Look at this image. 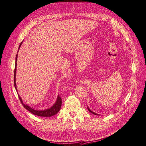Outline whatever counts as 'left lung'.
<instances>
[{"instance_id": "left-lung-1", "label": "left lung", "mask_w": 146, "mask_h": 146, "mask_svg": "<svg viewBox=\"0 0 146 146\" xmlns=\"http://www.w3.org/2000/svg\"><path fill=\"white\" fill-rule=\"evenodd\" d=\"M87 109H88V111H90V112H91L92 113H93V114H94V115H99L98 114H97V113H95V112H93V111H92L90 109H89V108H88V107H87Z\"/></svg>"}]
</instances>
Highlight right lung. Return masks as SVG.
<instances>
[{
	"instance_id": "add662e5",
	"label": "right lung",
	"mask_w": 146,
	"mask_h": 146,
	"mask_svg": "<svg viewBox=\"0 0 146 146\" xmlns=\"http://www.w3.org/2000/svg\"><path fill=\"white\" fill-rule=\"evenodd\" d=\"M22 44V42L21 43L19 46V49L20 48ZM17 54H16V63H15V73H14V84H15V87L16 88V90L17 91V87H16V66H17ZM19 98L22 103V106L24 107L25 109H26L27 110H29L30 112H31V113L33 115H37V116H42V117H50V116H52L56 113H58V112L60 110V108H61V105H62V99L58 95L57 98V100H56L55 104L50 108L48 109L44 110H35L33 108L30 107L29 106H28L27 104H25L23 102L21 98L20 97L19 95H18Z\"/></svg>"
}]
</instances>
